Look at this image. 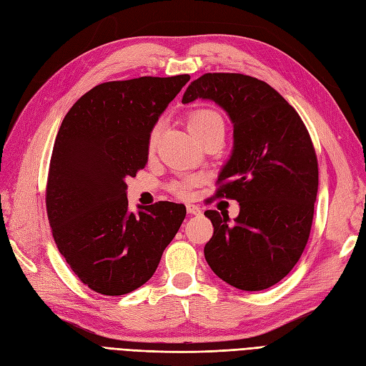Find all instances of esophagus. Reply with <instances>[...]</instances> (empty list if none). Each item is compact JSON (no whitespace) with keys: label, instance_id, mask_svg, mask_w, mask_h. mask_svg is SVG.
<instances>
[{"label":"esophagus","instance_id":"1","mask_svg":"<svg viewBox=\"0 0 366 366\" xmlns=\"http://www.w3.org/2000/svg\"><path fill=\"white\" fill-rule=\"evenodd\" d=\"M186 209H187V214H191V215H198V214H202V207L198 206V204H186Z\"/></svg>","mask_w":366,"mask_h":366}]
</instances>
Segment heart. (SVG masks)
I'll return each instance as SVG.
<instances>
[{
    "instance_id": "1",
    "label": "heart",
    "mask_w": 366,
    "mask_h": 366,
    "mask_svg": "<svg viewBox=\"0 0 366 366\" xmlns=\"http://www.w3.org/2000/svg\"><path fill=\"white\" fill-rule=\"evenodd\" d=\"M215 124H223V119L221 116L212 109H197V112L191 113V116L187 117V128H189L191 134L194 137H197L200 132H203L204 129H207L209 127H212ZM160 129H162V124L154 125L151 132H149V137H148V147L149 149L156 148V143L159 140L160 136ZM192 182H179V183H174L171 186V191L179 195V197H186L187 191H189V186Z\"/></svg>"
}]
</instances>
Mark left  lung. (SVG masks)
<instances>
[{
	"instance_id": "1",
	"label": "left lung",
	"mask_w": 366,
	"mask_h": 366,
	"mask_svg": "<svg viewBox=\"0 0 366 366\" xmlns=\"http://www.w3.org/2000/svg\"><path fill=\"white\" fill-rule=\"evenodd\" d=\"M207 99L234 124V149L218 175L217 197L239 203V214L206 210L214 235L204 258L219 280L259 292L290 273L307 246L319 172L312 139L296 109L257 77L206 73L182 102Z\"/></svg>"
}]
</instances>
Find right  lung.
<instances>
[{"mask_svg":"<svg viewBox=\"0 0 366 366\" xmlns=\"http://www.w3.org/2000/svg\"><path fill=\"white\" fill-rule=\"evenodd\" d=\"M189 79L104 82L62 120L47 180L49 223L71 270L97 293L127 295L145 284L186 217L171 202L129 212L125 180L145 168L149 132Z\"/></svg>","mask_w":366,"mask_h":366,"instance_id":"add662e5","label":"right lung"}]
</instances>
